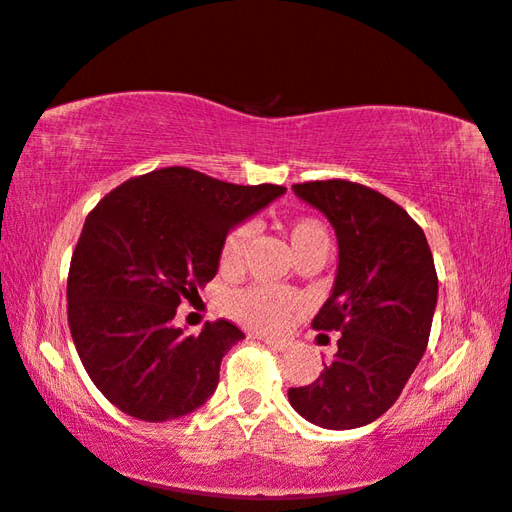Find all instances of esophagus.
Returning a JSON list of instances; mask_svg holds the SVG:
<instances>
[{"label": "esophagus", "mask_w": 512, "mask_h": 512, "mask_svg": "<svg viewBox=\"0 0 512 512\" xmlns=\"http://www.w3.org/2000/svg\"><path fill=\"white\" fill-rule=\"evenodd\" d=\"M255 339H262V342L266 344V346H271V348H275V351H282V348H285L287 344L285 342H282V339H273V337H264V335H257V332H255V335H253Z\"/></svg>", "instance_id": "esophagus-1"}]
</instances>
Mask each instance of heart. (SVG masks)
<instances>
[{
    "mask_svg": "<svg viewBox=\"0 0 512 512\" xmlns=\"http://www.w3.org/2000/svg\"><path fill=\"white\" fill-rule=\"evenodd\" d=\"M287 237L296 257H305L312 253H326L330 248L328 227L314 216H296L287 221ZM255 227L253 223L241 221L227 230L218 253V264L223 273H237L243 266V257L253 241ZM227 314L241 326L255 332H280L287 328L291 316L300 310V298L289 294V291L273 289V287H248L227 298L225 303Z\"/></svg>",
    "mask_w": 512,
    "mask_h": 512,
    "instance_id": "1",
    "label": "heart"
}]
</instances>
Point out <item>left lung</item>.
<instances>
[{"mask_svg": "<svg viewBox=\"0 0 512 512\" xmlns=\"http://www.w3.org/2000/svg\"><path fill=\"white\" fill-rule=\"evenodd\" d=\"M294 191L337 232V280L312 328L342 335L314 383L289 387V403L321 428H358L392 408L424 358L437 305L433 253L410 214L369 186L316 180Z\"/></svg>", "mask_w": 512, "mask_h": 512, "instance_id": "8db88e82", "label": "left lung"}]
</instances>
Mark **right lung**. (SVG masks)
<instances>
[{"instance_id":"1","label":"right lung","mask_w":512,"mask_h":512,"mask_svg":"<svg viewBox=\"0 0 512 512\" xmlns=\"http://www.w3.org/2000/svg\"><path fill=\"white\" fill-rule=\"evenodd\" d=\"M285 191L170 166L116 186L86 216L70 259L68 326L86 373L118 410L168 421L214 394L223 355L246 335L225 319L200 335L170 321L216 275L227 230Z\"/></svg>"}]
</instances>
